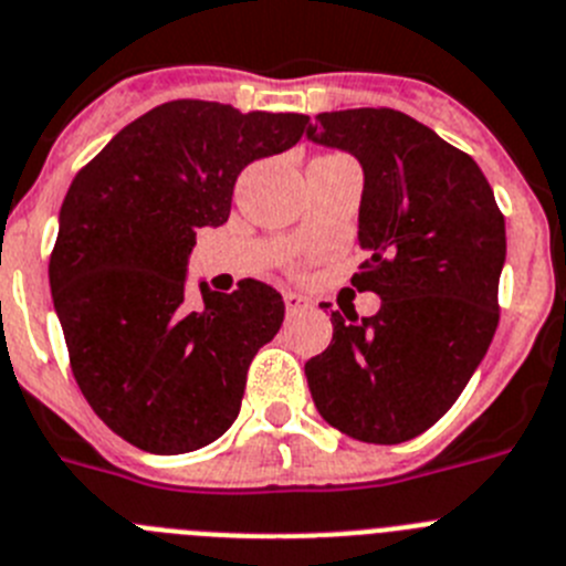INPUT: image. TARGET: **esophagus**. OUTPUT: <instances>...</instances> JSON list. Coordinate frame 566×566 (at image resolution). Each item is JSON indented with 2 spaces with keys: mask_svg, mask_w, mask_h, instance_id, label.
<instances>
[{
  "mask_svg": "<svg viewBox=\"0 0 566 566\" xmlns=\"http://www.w3.org/2000/svg\"><path fill=\"white\" fill-rule=\"evenodd\" d=\"M284 307H287L290 315H295V313H304V310H310L313 304H310V298H304V295H298V293H284Z\"/></svg>",
  "mask_w": 566,
  "mask_h": 566,
  "instance_id": "1",
  "label": "esophagus"
}]
</instances>
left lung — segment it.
<instances>
[{"instance_id":"left-lung-1","label":"left lung","mask_w":566,"mask_h":566,"mask_svg":"<svg viewBox=\"0 0 566 566\" xmlns=\"http://www.w3.org/2000/svg\"><path fill=\"white\" fill-rule=\"evenodd\" d=\"M307 140L364 169L358 293L371 318L333 313V340L304 364L315 409L340 434L395 446L462 395L499 324L505 217L482 169L397 109L321 112Z\"/></svg>"}]
</instances>
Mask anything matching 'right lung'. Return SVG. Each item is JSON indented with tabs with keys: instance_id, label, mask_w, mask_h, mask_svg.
<instances>
[{
	"instance_id": "1",
	"label": "right lung",
	"mask_w": 566,
	"mask_h": 566,
	"mask_svg": "<svg viewBox=\"0 0 566 566\" xmlns=\"http://www.w3.org/2000/svg\"><path fill=\"white\" fill-rule=\"evenodd\" d=\"M307 115L169 101L75 175L50 256L53 307L86 403L149 454H186L231 429L248 366L279 333L282 295L245 279L186 293L200 228L231 213L248 163L298 144Z\"/></svg>"
}]
</instances>
